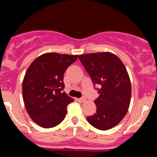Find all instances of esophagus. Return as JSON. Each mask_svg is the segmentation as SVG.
<instances>
[{"mask_svg":"<svg viewBox=\"0 0 157 157\" xmlns=\"http://www.w3.org/2000/svg\"><path fill=\"white\" fill-rule=\"evenodd\" d=\"M77 101L80 102H84L86 101V98H84V97H82V98H79L77 99Z\"/></svg>","mask_w":157,"mask_h":157,"instance_id":"34e87169","label":"esophagus"}]
</instances>
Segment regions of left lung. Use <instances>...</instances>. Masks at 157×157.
Listing matches in <instances>:
<instances>
[{
    "instance_id": "1",
    "label": "left lung",
    "mask_w": 157,
    "mask_h": 157,
    "mask_svg": "<svg viewBox=\"0 0 157 157\" xmlns=\"http://www.w3.org/2000/svg\"><path fill=\"white\" fill-rule=\"evenodd\" d=\"M79 59L93 84L100 87L94 101L97 111L87 117L88 122L99 130L111 129L124 118L130 105L131 85L127 70L111 52L80 55Z\"/></svg>"
}]
</instances>
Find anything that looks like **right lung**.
Instances as JSON below:
<instances>
[{
  "label": "right lung",
  "mask_w": 157,
  "mask_h": 157,
  "mask_svg": "<svg viewBox=\"0 0 157 157\" xmlns=\"http://www.w3.org/2000/svg\"><path fill=\"white\" fill-rule=\"evenodd\" d=\"M78 55L50 52L39 56L27 69L23 80V97L29 115L44 128L59 125L74 100L63 92V75Z\"/></svg>",
  "instance_id": "add662e5"
}]
</instances>
